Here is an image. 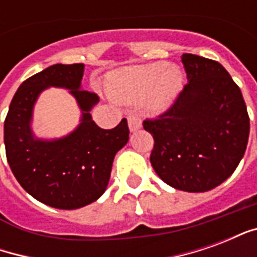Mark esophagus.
I'll return each instance as SVG.
<instances>
[{"label": "esophagus", "mask_w": 257, "mask_h": 257, "mask_svg": "<svg viewBox=\"0 0 257 257\" xmlns=\"http://www.w3.org/2000/svg\"><path fill=\"white\" fill-rule=\"evenodd\" d=\"M128 126L131 132H135L142 128V118L138 114H132L128 117Z\"/></svg>", "instance_id": "34e87169"}]
</instances>
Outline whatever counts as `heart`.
Returning <instances> with one entry per match:
<instances>
[{"mask_svg": "<svg viewBox=\"0 0 257 257\" xmlns=\"http://www.w3.org/2000/svg\"><path fill=\"white\" fill-rule=\"evenodd\" d=\"M184 85V74L168 62L132 66L118 71L110 79V93L118 101H146L151 112L165 111L172 106Z\"/></svg>", "mask_w": 257, "mask_h": 257, "instance_id": "obj_1", "label": "heart"}]
</instances>
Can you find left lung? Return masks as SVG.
Masks as SVG:
<instances>
[{
  "label": "left lung",
  "mask_w": 257,
  "mask_h": 257,
  "mask_svg": "<svg viewBox=\"0 0 257 257\" xmlns=\"http://www.w3.org/2000/svg\"><path fill=\"white\" fill-rule=\"evenodd\" d=\"M189 84L167 112L146 119L154 138L150 162L173 189L204 193L228 179L242 160L249 115L241 89L220 63L182 56Z\"/></svg>",
  "instance_id": "8db88e82"
}]
</instances>
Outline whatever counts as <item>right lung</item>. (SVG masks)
<instances>
[{
  "mask_svg": "<svg viewBox=\"0 0 257 257\" xmlns=\"http://www.w3.org/2000/svg\"><path fill=\"white\" fill-rule=\"evenodd\" d=\"M84 64H53L27 78L16 90L4 123V143L11 171L40 202L58 209H78L100 198L112 161L128 143L126 119L112 129L95 123L90 110L99 97L81 88ZM51 86L64 87L77 100L81 121L59 140H38L31 129L38 96Z\"/></svg>",
  "mask_w": 257,
  "mask_h": 257,
  "instance_id": "right-lung-1",
  "label": "right lung"
}]
</instances>
